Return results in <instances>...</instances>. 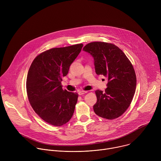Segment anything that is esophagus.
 <instances>
[{
	"label": "esophagus",
	"instance_id": "obj_1",
	"mask_svg": "<svg viewBox=\"0 0 161 161\" xmlns=\"http://www.w3.org/2000/svg\"><path fill=\"white\" fill-rule=\"evenodd\" d=\"M86 93H87V91H84V90H81V91H80L79 92H78V94L80 95V96H81V95H83V94H86Z\"/></svg>",
	"mask_w": 161,
	"mask_h": 161
}]
</instances>
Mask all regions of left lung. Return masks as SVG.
Segmentation results:
<instances>
[{
    "label": "left lung",
    "instance_id": "left-lung-1",
    "mask_svg": "<svg viewBox=\"0 0 161 161\" xmlns=\"http://www.w3.org/2000/svg\"><path fill=\"white\" fill-rule=\"evenodd\" d=\"M83 50L93 57L96 74L108 78L105 92H95V113L108 120L120 117L129 107L136 91V76L130 61L112 43L90 42Z\"/></svg>",
    "mask_w": 161,
    "mask_h": 161
}]
</instances>
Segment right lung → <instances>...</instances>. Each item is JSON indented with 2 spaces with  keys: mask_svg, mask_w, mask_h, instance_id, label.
<instances>
[{
  "mask_svg": "<svg viewBox=\"0 0 161 161\" xmlns=\"http://www.w3.org/2000/svg\"><path fill=\"white\" fill-rule=\"evenodd\" d=\"M83 46L48 50L38 55L29 68L26 81L29 103L37 115L50 125L62 126L74 113L78 94L63 90L61 82Z\"/></svg>",
  "mask_w": 161,
  "mask_h": 161,
  "instance_id": "obj_1",
  "label": "right lung"
}]
</instances>
